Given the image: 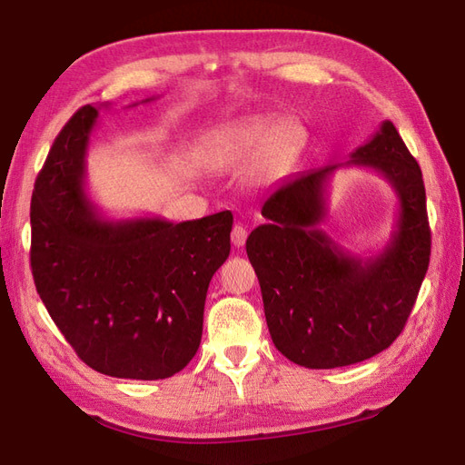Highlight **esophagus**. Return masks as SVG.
I'll use <instances>...</instances> for the list:
<instances>
[{"mask_svg": "<svg viewBox=\"0 0 465 465\" xmlns=\"http://www.w3.org/2000/svg\"><path fill=\"white\" fill-rule=\"evenodd\" d=\"M246 238H248V230H246V225H242V223H238L232 230V243L235 248H242L243 243H246Z\"/></svg>", "mask_w": 465, "mask_h": 465, "instance_id": "1", "label": "esophagus"}]
</instances>
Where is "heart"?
I'll list each match as a JSON object with an SVG mask.
<instances>
[{"mask_svg":"<svg viewBox=\"0 0 465 465\" xmlns=\"http://www.w3.org/2000/svg\"><path fill=\"white\" fill-rule=\"evenodd\" d=\"M305 131L297 121H243L219 129L203 147L204 160L215 168H235L258 155L262 174H281L302 147Z\"/></svg>","mask_w":465,"mask_h":465,"instance_id":"heart-1","label":"heart"}]
</instances>
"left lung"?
Wrapping results in <instances>:
<instances>
[{
    "mask_svg": "<svg viewBox=\"0 0 465 465\" xmlns=\"http://www.w3.org/2000/svg\"><path fill=\"white\" fill-rule=\"evenodd\" d=\"M369 167L399 196L391 242L371 257L346 252L319 230L327 183L341 167ZM246 252L261 282L264 316L277 349L308 369L371 359L402 332L430 256L422 172L390 121L344 163L289 176L262 204Z\"/></svg>",
    "mask_w": 465,
    "mask_h": 465,
    "instance_id": "obj_1",
    "label": "left lung"
}]
</instances>
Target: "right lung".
<instances>
[{
  "label": "right lung",
  "mask_w": 465,
  "mask_h": 465,
  "mask_svg": "<svg viewBox=\"0 0 465 465\" xmlns=\"http://www.w3.org/2000/svg\"><path fill=\"white\" fill-rule=\"evenodd\" d=\"M102 108L77 110L46 155L30 204V266L46 312L85 365L123 380H166L199 351L204 299L230 256L233 215L104 217L85 191Z\"/></svg>",
  "instance_id": "right-lung-1"
}]
</instances>
